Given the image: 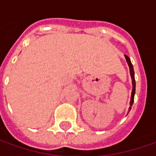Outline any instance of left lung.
Returning a JSON list of instances; mask_svg holds the SVG:
<instances>
[{"mask_svg":"<svg viewBox=\"0 0 156 156\" xmlns=\"http://www.w3.org/2000/svg\"><path fill=\"white\" fill-rule=\"evenodd\" d=\"M126 58V61L128 62V65L129 67V71H130V75H131V78H132V85H133V88H132V93H131V98H130V107H129V112L131 109V107L134 103V98H135V72H134V68H133V65L131 63L130 61V58L127 55H125Z\"/></svg>","mask_w":156,"mask_h":156,"instance_id":"obj_1","label":"left lung"}]
</instances>
